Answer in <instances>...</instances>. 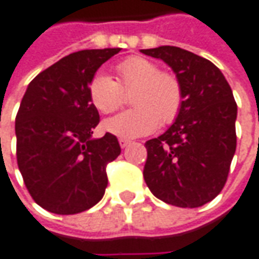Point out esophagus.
I'll return each mask as SVG.
<instances>
[{
    "mask_svg": "<svg viewBox=\"0 0 259 259\" xmlns=\"http://www.w3.org/2000/svg\"><path fill=\"white\" fill-rule=\"evenodd\" d=\"M119 144H120V147L124 148L126 146H129L130 140H127V139H123V137H122V139H119Z\"/></svg>",
    "mask_w": 259,
    "mask_h": 259,
    "instance_id": "1",
    "label": "esophagus"
}]
</instances>
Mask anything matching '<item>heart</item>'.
Here are the masks:
<instances>
[{"instance_id": "b5f03b06", "label": "heart", "mask_w": 259, "mask_h": 259, "mask_svg": "<svg viewBox=\"0 0 259 259\" xmlns=\"http://www.w3.org/2000/svg\"><path fill=\"white\" fill-rule=\"evenodd\" d=\"M116 79L95 74L88 84L91 104L101 113L116 112L124 102V94L133 92L130 104L135 109L108 119L106 132L119 137H140L153 133L161 124H171L184 104V88L172 73L161 71L154 61L132 56L115 68Z\"/></svg>"}]
</instances>
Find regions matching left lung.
Returning <instances> with one entry per match:
<instances>
[{"label": "left lung", "instance_id": "left-lung-1", "mask_svg": "<svg viewBox=\"0 0 259 259\" xmlns=\"http://www.w3.org/2000/svg\"><path fill=\"white\" fill-rule=\"evenodd\" d=\"M174 70L184 88L175 123L146 142L143 177L148 189L168 205L199 207L222 192L236 153L237 104L218 67L175 46L143 49Z\"/></svg>", "mask_w": 259, "mask_h": 259}]
</instances>
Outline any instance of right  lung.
<instances>
[{
    "label": "right lung",
    "instance_id": "right-lung-1",
    "mask_svg": "<svg viewBox=\"0 0 259 259\" xmlns=\"http://www.w3.org/2000/svg\"><path fill=\"white\" fill-rule=\"evenodd\" d=\"M120 49L81 50L30 81L15 119L16 161L32 199L57 214L88 210L108 186L106 165L120 154L116 136L91 139L99 113L88 84Z\"/></svg>",
    "mask_w": 259,
    "mask_h": 259
}]
</instances>
